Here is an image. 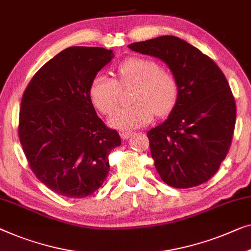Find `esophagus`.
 Segmentation results:
<instances>
[{"label":"esophagus","instance_id":"34e87169","mask_svg":"<svg viewBox=\"0 0 251 251\" xmlns=\"http://www.w3.org/2000/svg\"><path fill=\"white\" fill-rule=\"evenodd\" d=\"M132 133H133V132H131V131H122V132H121L122 139H128V138H130V137L132 136Z\"/></svg>","mask_w":251,"mask_h":251}]
</instances>
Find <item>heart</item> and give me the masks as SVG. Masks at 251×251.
Masks as SVG:
<instances>
[{
	"mask_svg": "<svg viewBox=\"0 0 251 251\" xmlns=\"http://www.w3.org/2000/svg\"><path fill=\"white\" fill-rule=\"evenodd\" d=\"M118 81L100 72L89 86V96L97 110L111 115L119 103L120 87L134 85L132 105L118 110L111 125L121 130H131L150 123L154 115L165 117L179 99V82L173 72L162 69L147 57H128L117 67Z\"/></svg>",
	"mask_w": 251,
	"mask_h": 251,
	"instance_id": "obj_1",
	"label": "heart"
}]
</instances>
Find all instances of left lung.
I'll list each match as a JSON object with an SVG mask.
<instances>
[{"mask_svg":"<svg viewBox=\"0 0 251 251\" xmlns=\"http://www.w3.org/2000/svg\"><path fill=\"white\" fill-rule=\"evenodd\" d=\"M128 47L164 61L179 82V99L168 120L147 132L159 176L177 189L205 183L226 157L234 132L237 107L224 74L210 57L176 36Z\"/></svg>","mask_w":251,"mask_h":251,"instance_id":"1","label":"left lung"}]
</instances>
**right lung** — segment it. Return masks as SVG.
I'll return each instance as SVG.
<instances>
[{
    "label": "right lung",
    "instance_id": "right-lung-1",
    "mask_svg": "<svg viewBox=\"0 0 251 251\" xmlns=\"http://www.w3.org/2000/svg\"><path fill=\"white\" fill-rule=\"evenodd\" d=\"M114 57L103 47L72 46L36 72L19 112L20 144L36 177L57 195L85 198L106 179L119 132L97 117L89 86Z\"/></svg>",
    "mask_w": 251,
    "mask_h": 251
}]
</instances>
